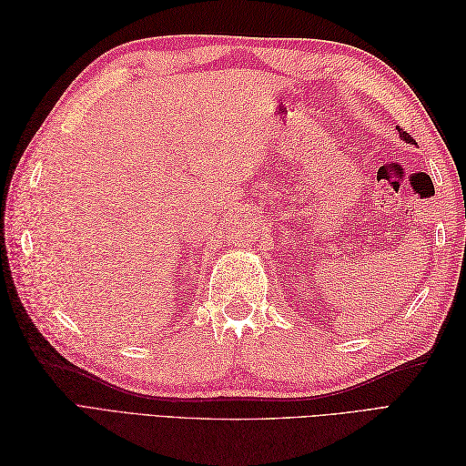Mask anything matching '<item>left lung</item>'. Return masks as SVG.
Wrapping results in <instances>:
<instances>
[{
	"label": "left lung",
	"instance_id": "left-lung-1",
	"mask_svg": "<svg viewBox=\"0 0 466 466\" xmlns=\"http://www.w3.org/2000/svg\"><path fill=\"white\" fill-rule=\"evenodd\" d=\"M399 130V136H400V139H404L406 144H410V146H416V139L414 137H410V134L408 132H404L402 128H397Z\"/></svg>",
	"mask_w": 466,
	"mask_h": 466
}]
</instances>
